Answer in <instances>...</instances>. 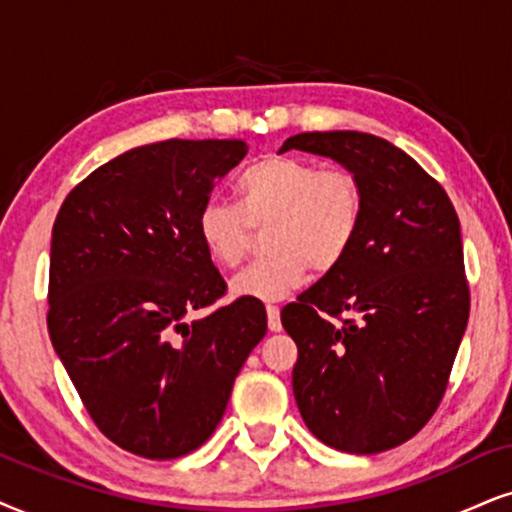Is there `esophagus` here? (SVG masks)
I'll list each match as a JSON object with an SVG mask.
<instances>
[{
    "label": "esophagus",
    "instance_id": "1",
    "mask_svg": "<svg viewBox=\"0 0 512 512\" xmlns=\"http://www.w3.org/2000/svg\"><path fill=\"white\" fill-rule=\"evenodd\" d=\"M267 323H269V331L278 333L281 331V312H278L276 304H267Z\"/></svg>",
    "mask_w": 512,
    "mask_h": 512
}]
</instances>
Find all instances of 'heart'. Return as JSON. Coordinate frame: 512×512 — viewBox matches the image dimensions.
I'll use <instances>...</instances> for the list:
<instances>
[{
	"mask_svg": "<svg viewBox=\"0 0 512 512\" xmlns=\"http://www.w3.org/2000/svg\"><path fill=\"white\" fill-rule=\"evenodd\" d=\"M234 205L210 200L196 217V234L217 267L248 260L252 229H264L269 255L234 278V293L283 300L309 271L338 269L357 243L366 212L364 184L342 167H321L297 155H264L234 184Z\"/></svg>",
	"mask_w": 512,
	"mask_h": 512,
	"instance_id": "1",
	"label": "heart"
}]
</instances>
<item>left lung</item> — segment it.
<instances>
[{
  "instance_id": "8db88e82",
  "label": "left lung",
  "mask_w": 512,
  "mask_h": 512,
  "mask_svg": "<svg viewBox=\"0 0 512 512\" xmlns=\"http://www.w3.org/2000/svg\"><path fill=\"white\" fill-rule=\"evenodd\" d=\"M290 148L338 160L366 193L345 262L281 312L297 409L323 444L380 454L423 430L449 385L470 314L461 224L442 184L390 141L304 132Z\"/></svg>"
}]
</instances>
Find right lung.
<instances>
[{
	"mask_svg": "<svg viewBox=\"0 0 512 512\" xmlns=\"http://www.w3.org/2000/svg\"><path fill=\"white\" fill-rule=\"evenodd\" d=\"M238 139H167L82 179L51 231L47 326L94 425L120 449L170 461L208 442L248 354L267 333L260 300L226 295L196 234Z\"/></svg>",
	"mask_w": 512,
	"mask_h": 512,
	"instance_id": "1",
	"label": "right lung"
}]
</instances>
